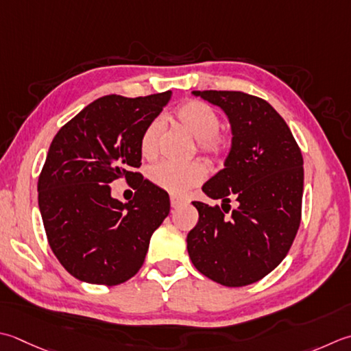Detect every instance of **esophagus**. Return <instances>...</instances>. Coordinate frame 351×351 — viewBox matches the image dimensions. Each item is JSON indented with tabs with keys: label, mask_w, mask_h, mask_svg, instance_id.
<instances>
[{
	"label": "esophagus",
	"mask_w": 351,
	"mask_h": 351,
	"mask_svg": "<svg viewBox=\"0 0 351 351\" xmlns=\"http://www.w3.org/2000/svg\"><path fill=\"white\" fill-rule=\"evenodd\" d=\"M185 201L184 199H181V197H178V196H170V205L173 208H176V207H180L181 204H184Z\"/></svg>",
	"instance_id": "obj_1"
}]
</instances>
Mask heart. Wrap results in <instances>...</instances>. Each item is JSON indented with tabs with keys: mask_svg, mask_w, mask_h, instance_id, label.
Returning a JSON list of instances; mask_svg holds the SVG:
<instances>
[{
	"mask_svg": "<svg viewBox=\"0 0 351 351\" xmlns=\"http://www.w3.org/2000/svg\"><path fill=\"white\" fill-rule=\"evenodd\" d=\"M176 119L199 140V150L210 158H223L230 152L231 136L222 132L221 117L208 103L189 100L176 109ZM162 134V120L154 119L147 123L140 136V152L144 158H154L160 147ZM207 171L201 162L175 164L162 161L149 169V180L156 187L171 195H185L190 189L201 184Z\"/></svg>",
	"mask_w": 351,
	"mask_h": 351,
	"instance_id": "1",
	"label": "heart"
}]
</instances>
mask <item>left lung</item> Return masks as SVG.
Masks as SVG:
<instances>
[{"instance_id": "left-lung-1", "label": "left lung", "mask_w": 351, "mask_h": 351, "mask_svg": "<svg viewBox=\"0 0 351 351\" xmlns=\"http://www.w3.org/2000/svg\"><path fill=\"white\" fill-rule=\"evenodd\" d=\"M228 115L232 146L225 169L204 184V193L234 197L230 217L219 205L193 202L199 221L187 236L196 269L230 287L266 277L297 236L303 202V155L289 126L266 100L242 91H193Z\"/></svg>"}]
</instances>
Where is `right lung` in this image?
<instances>
[{"label":"right lung","mask_w":351,"mask_h":351,"mask_svg":"<svg viewBox=\"0 0 351 351\" xmlns=\"http://www.w3.org/2000/svg\"><path fill=\"white\" fill-rule=\"evenodd\" d=\"M170 94L105 95L65 123L50 144L38 180L39 210L53 254L77 280L115 286L132 278L169 215V195L135 169L143 130ZM119 177L136 190L128 204L110 196Z\"/></svg>","instance_id":"right-lung-1"}]
</instances>
